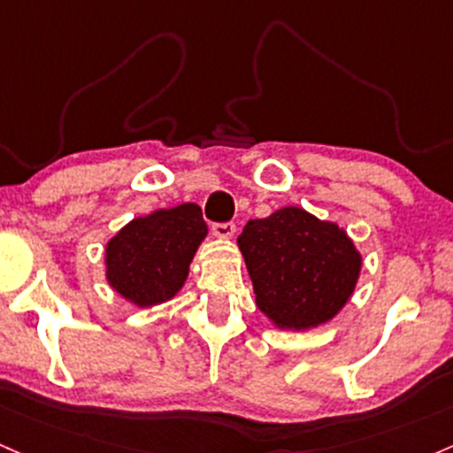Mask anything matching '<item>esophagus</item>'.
<instances>
[{
	"mask_svg": "<svg viewBox=\"0 0 453 453\" xmlns=\"http://www.w3.org/2000/svg\"><path fill=\"white\" fill-rule=\"evenodd\" d=\"M236 232V226L232 221H226V223H212V234L219 236V238H232Z\"/></svg>",
	"mask_w": 453,
	"mask_h": 453,
	"instance_id": "34e87169",
	"label": "esophagus"
}]
</instances>
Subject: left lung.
Segmentation results:
<instances>
[{"label": "left lung", "instance_id": "8db88e82", "mask_svg": "<svg viewBox=\"0 0 453 453\" xmlns=\"http://www.w3.org/2000/svg\"><path fill=\"white\" fill-rule=\"evenodd\" d=\"M256 303L281 329L331 320L355 290L361 256L335 223L288 206L251 219L238 236Z\"/></svg>", "mask_w": 453, "mask_h": 453}]
</instances>
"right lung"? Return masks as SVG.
I'll list each match as a JSON object with an SVG mask.
<instances>
[{"label":"right lung","instance_id":"right-lung-1","mask_svg":"<svg viewBox=\"0 0 453 453\" xmlns=\"http://www.w3.org/2000/svg\"><path fill=\"white\" fill-rule=\"evenodd\" d=\"M206 232L197 203L133 219L107 242L109 283L139 307L170 301L185 283Z\"/></svg>","mask_w":453,"mask_h":453}]
</instances>
